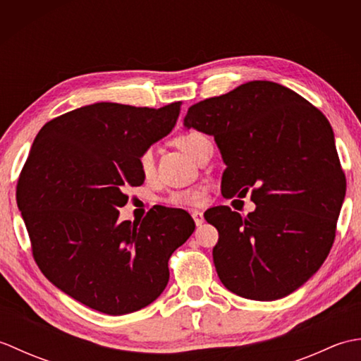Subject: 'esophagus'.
Segmentation results:
<instances>
[{
  "label": "esophagus",
  "instance_id": "obj_1",
  "mask_svg": "<svg viewBox=\"0 0 361 361\" xmlns=\"http://www.w3.org/2000/svg\"><path fill=\"white\" fill-rule=\"evenodd\" d=\"M190 214H192V219H194V221H195V225L200 226V225L203 224V220H204L203 212H200V211H192Z\"/></svg>",
  "mask_w": 361,
  "mask_h": 361
}]
</instances>
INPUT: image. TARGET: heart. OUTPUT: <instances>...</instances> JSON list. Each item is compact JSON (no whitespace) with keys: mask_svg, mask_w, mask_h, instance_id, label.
I'll return each instance as SVG.
<instances>
[{"mask_svg":"<svg viewBox=\"0 0 361 361\" xmlns=\"http://www.w3.org/2000/svg\"><path fill=\"white\" fill-rule=\"evenodd\" d=\"M209 141L206 135L200 132H188L175 137V145L181 149L189 157L194 159L197 158L198 152H200L202 145ZM137 167L145 180H150L153 173H155V155L153 150L147 149L144 150L140 157H137ZM204 202V194L202 189H186V190H176L169 197V203L175 206H183V208H192V206H200Z\"/></svg>","mask_w":361,"mask_h":361,"instance_id":"heart-1","label":"heart"}]
</instances>
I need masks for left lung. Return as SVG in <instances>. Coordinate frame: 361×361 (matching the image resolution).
<instances>
[{
	"mask_svg": "<svg viewBox=\"0 0 361 361\" xmlns=\"http://www.w3.org/2000/svg\"><path fill=\"white\" fill-rule=\"evenodd\" d=\"M183 124L214 136L224 197L251 189L256 204L247 217L228 206L204 212L219 231L221 283L252 301L293 293L326 260L346 195L329 121L290 88L252 80L192 105Z\"/></svg>",
	"mask_w": 361,
	"mask_h": 361,
	"instance_id": "1",
	"label": "left lung"
}]
</instances>
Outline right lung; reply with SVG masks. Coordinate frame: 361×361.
Listing matches in <instances>:
<instances>
[{"label":"right lung","mask_w":361,"mask_h":361,"mask_svg":"<svg viewBox=\"0 0 361 361\" xmlns=\"http://www.w3.org/2000/svg\"><path fill=\"white\" fill-rule=\"evenodd\" d=\"M181 102L161 109L99 102L42 127L17 185V203L42 273L87 307L126 315L169 282V257L194 233L186 211L161 206L119 221L137 157L172 132Z\"/></svg>","instance_id":"right-lung-1"}]
</instances>
